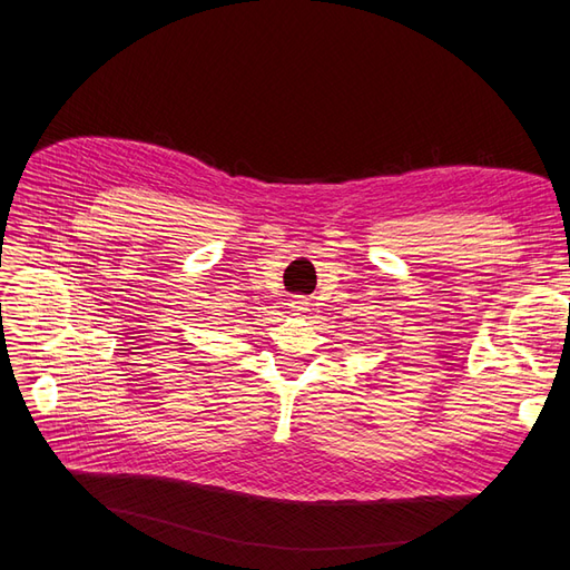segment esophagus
I'll list each match as a JSON object with an SVG mask.
<instances>
[{
    "instance_id": "1",
    "label": "esophagus",
    "mask_w": 570,
    "mask_h": 570,
    "mask_svg": "<svg viewBox=\"0 0 570 570\" xmlns=\"http://www.w3.org/2000/svg\"><path fill=\"white\" fill-rule=\"evenodd\" d=\"M307 301H305V297H293V301H291V309L293 312H297V314H301V312H305L307 309Z\"/></svg>"
}]
</instances>
